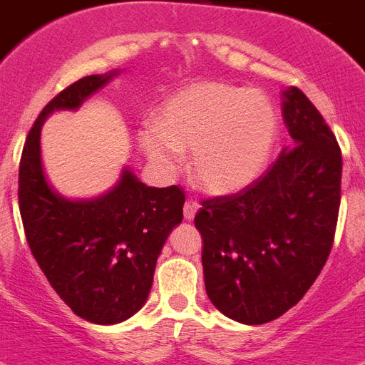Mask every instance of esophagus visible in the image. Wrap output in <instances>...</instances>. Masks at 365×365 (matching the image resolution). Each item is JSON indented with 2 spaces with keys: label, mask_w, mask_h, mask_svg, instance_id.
<instances>
[{
  "label": "esophagus",
  "mask_w": 365,
  "mask_h": 365,
  "mask_svg": "<svg viewBox=\"0 0 365 365\" xmlns=\"http://www.w3.org/2000/svg\"><path fill=\"white\" fill-rule=\"evenodd\" d=\"M199 210V202L193 201V199H188V201L185 202V219L186 221H192L193 217H195V214H197Z\"/></svg>",
  "instance_id": "34e87169"
}]
</instances>
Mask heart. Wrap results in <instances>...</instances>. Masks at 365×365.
Here are the masks:
<instances>
[{"label": "heart", "instance_id": "1", "mask_svg": "<svg viewBox=\"0 0 365 365\" xmlns=\"http://www.w3.org/2000/svg\"><path fill=\"white\" fill-rule=\"evenodd\" d=\"M278 133L270 100L256 89L225 82H195L168 98L155 125L137 144L160 172L172 173L192 150V175L214 195L252 185L263 172Z\"/></svg>", "mask_w": 365, "mask_h": 365}]
</instances>
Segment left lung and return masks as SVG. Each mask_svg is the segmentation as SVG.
I'll list each match as a JSON object with an SVG mask.
<instances>
[{"instance_id": "obj_1", "label": "left lung", "mask_w": 365, "mask_h": 365, "mask_svg": "<svg viewBox=\"0 0 365 365\" xmlns=\"http://www.w3.org/2000/svg\"><path fill=\"white\" fill-rule=\"evenodd\" d=\"M292 138L267 173L240 193L202 201L206 294L230 320L267 324L311 289L327 261L340 208L341 153L298 87L283 91Z\"/></svg>"}]
</instances>
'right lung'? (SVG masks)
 <instances>
[{
	"label": "right lung",
	"instance_id": "right-lung-1",
	"mask_svg": "<svg viewBox=\"0 0 365 365\" xmlns=\"http://www.w3.org/2000/svg\"><path fill=\"white\" fill-rule=\"evenodd\" d=\"M118 73L83 76L54 96L29 131L19 163V212L32 256L71 311L98 325L128 320L146 303L157 257L185 205L182 190L146 186L130 168L95 199H69L47 180L45 118L76 111Z\"/></svg>",
	"mask_w": 365,
	"mask_h": 365
}]
</instances>
